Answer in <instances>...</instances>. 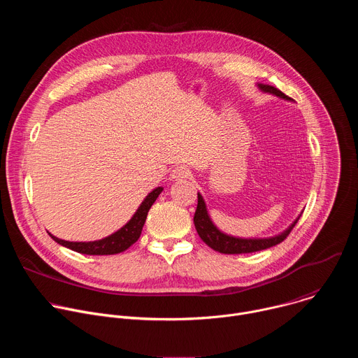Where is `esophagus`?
Masks as SVG:
<instances>
[{"label": "esophagus", "mask_w": 358, "mask_h": 358, "mask_svg": "<svg viewBox=\"0 0 358 358\" xmlns=\"http://www.w3.org/2000/svg\"><path fill=\"white\" fill-rule=\"evenodd\" d=\"M189 177V170L184 166H180V167H176L171 174H170V178L177 181V180H184V178H188Z\"/></svg>", "instance_id": "34e87169"}]
</instances>
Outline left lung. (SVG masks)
<instances>
[{"instance_id":"1","label":"left lung","mask_w":358,"mask_h":358,"mask_svg":"<svg viewBox=\"0 0 358 358\" xmlns=\"http://www.w3.org/2000/svg\"><path fill=\"white\" fill-rule=\"evenodd\" d=\"M258 87L261 90L266 92V93H272V94H275L278 97H282L285 100H292L289 96H286L283 92H280L279 89H276L273 86L258 83ZM299 218H296V221L286 231H283L280 235H276V236H272V238H259V239H257V238H255V239L235 238V236H231V235H227V234L221 232L214 225V222L211 221V218L208 215L206 202H203L201 194L198 192V203H196V210H195V214H194V225H195V229H196L199 238L203 242H206L210 248H213L214 250L221 252V253L234 255V253L258 252V250H264V249H268L271 246H275V245L280 243L290 234L293 227L297 224Z\"/></svg>"}]
</instances>
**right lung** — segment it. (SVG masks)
I'll use <instances>...</instances> for the list:
<instances>
[{"label": "right lung", "mask_w": 358, "mask_h": 358, "mask_svg": "<svg viewBox=\"0 0 358 358\" xmlns=\"http://www.w3.org/2000/svg\"><path fill=\"white\" fill-rule=\"evenodd\" d=\"M163 187H157L156 189H152L145 198L144 201L140 203L138 210L136 211V214L131 217V220L119 231H116L115 234L99 239V241H93V242H69V241H64L59 239L57 236H54L52 234H49V236L52 238L55 242H58L62 246H66L75 252L83 253V255H115V253H120L123 250H126L127 248H130L141 235V229L143 225L145 222L148 210L151 208L152 203L157 199V196L162 194Z\"/></svg>", "instance_id": "1"}]
</instances>
